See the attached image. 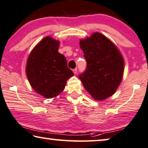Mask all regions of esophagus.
Here are the masks:
<instances>
[{
    "label": "esophagus",
    "mask_w": 148,
    "mask_h": 148,
    "mask_svg": "<svg viewBox=\"0 0 148 148\" xmlns=\"http://www.w3.org/2000/svg\"><path fill=\"white\" fill-rule=\"evenodd\" d=\"M73 71L74 74H76L77 73V69H74L73 70Z\"/></svg>",
    "instance_id": "esophagus-1"
}]
</instances>
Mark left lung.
I'll list each match as a JSON object with an SVG mask.
<instances>
[{"instance_id": "left-lung-1", "label": "left lung", "mask_w": 148, "mask_h": 148, "mask_svg": "<svg viewBox=\"0 0 148 148\" xmlns=\"http://www.w3.org/2000/svg\"><path fill=\"white\" fill-rule=\"evenodd\" d=\"M79 44L87 61L86 69L79 75L85 89L95 100L111 97L123 78L124 61L120 52L109 38L97 32L81 39Z\"/></svg>"}]
</instances>
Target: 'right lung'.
Segmentation results:
<instances>
[{"instance_id": "add662e5", "label": "right lung", "mask_w": 148, "mask_h": 148, "mask_svg": "<svg viewBox=\"0 0 148 148\" xmlns=\"http://www.w3.org/2000/svg\"><path fill=\"white\" fill-rule=\"evenodd\" d=\"M60 42L51 37L40 40L30 53L26 73L33 89L45 98H53L65 89L67 81L73 76L66 58L58 52Z\"/></svg>"}]
</instances>
